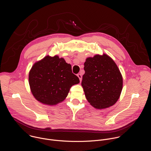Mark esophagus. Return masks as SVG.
Instances as JSON below:
<instances>
[{
    "label": "esophagus",
    "instance_id": "34e87169",
    "mask_svg": "<svg viewBox=\"0 0 151 151\" xmlns=\"http://www.w3.org/2000/svg\"><path fill=\"white\" fill-rule=\"evenodd\" d=\"M77 76H78V77L79 78L80 81L81 82V81H82V75H81V73H78V74L77 75Z\"/></svg>",
    "mask_w": 151,
    "mask_h": 151
}]
</instances>
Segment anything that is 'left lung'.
<instances>
[{
    "mask_svg": "<svg viewBox=\"0 0 151 151\" xmlns=\"http://www.w3.org/2000/svg\"><path fill=\"white\" fill-rule=\"evenodd\" d=\"M81 85L86 99L96 109L113 106L122 90V77L115 61L107 55H96L84 63Z\"/></svg>",
    "mask_w": 151,
    "mask_h": 151,
    "instance_id": "1",
    "label": "left lung"
}]
</instances>
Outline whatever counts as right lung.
I'll list each match as a JSON object with an SVG mask.
<instances>
[{"label": "right lung", "instance_id": "1", "mask_svg": "<svg viewBox=\"0 0 151 151\" xmlns=\"http://www.w3.org/2000/svg\"><path fill=\"white\" fill-rule=\"evenodd\" d=\"M29 82L35 98L43 104L51 106L65 99L72 86L79 83V79L64 58L47 55L33 64Z\"/></svg>", "mask_w": 151, "mask_h": 151}]
</instances>
